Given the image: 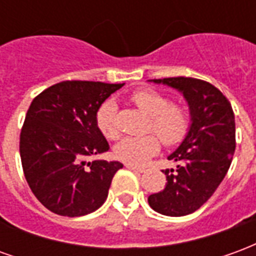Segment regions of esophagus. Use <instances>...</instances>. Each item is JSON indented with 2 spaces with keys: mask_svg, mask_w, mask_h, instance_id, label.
I'll return each instance as SVG.
<instances>
[{
  "mask_svg": "<svg viewBox=\"0 0 256 256\" xmlns=\"http://www.w3.org/2000/svg\"><path fill=\"white\" fill-rule=\"evenodd\" d=\"M126 167H128V170H133V172H145V168H142V167H137V166H134V164H126Z\"/></svg>",
  "mask_w": 256,
  "mask_h": 256,
  "instance_id": "1",
  "label": "esophagus"
}]
</instances>
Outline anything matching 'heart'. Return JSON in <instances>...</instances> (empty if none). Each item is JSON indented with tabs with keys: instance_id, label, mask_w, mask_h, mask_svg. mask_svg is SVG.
Here are the masks:
<instances>
[{
	"instance_id": "obj_1",
	"label": "heart",
	"mask_w": 256,
	"mask_h": 256,
	"mask_svg": "<svg viewBox=\"0 0 256 256\" xmlns=\"http://www.w3.org/2000/svg\"><path fill=\"white\" fill-rule=\"evenodd\" d=\"M132 101L150 116V128L159 136L163 144L176 146L186 138L192 124V116L186 106L170 104L168 97L154 89L134 92ZM116 116L118 106L111 98L104 101L97 110L96 124L106 138L114 140L119 136ZM159 138L155 134L124 137L115 146V155L128 164L142 166L160 150Z\"/></svg>"
}]
</instances>
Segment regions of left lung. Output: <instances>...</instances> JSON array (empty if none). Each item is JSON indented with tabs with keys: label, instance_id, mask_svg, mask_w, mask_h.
<instances>
[{
	"label": "left lung",
	"instance_id": "obj_1",
	"mask_svg": "<svg viewBox=\"0 0 256 256\" xmlns=\"http://www.w3.org/2000/svg\"><path fill=\"white\" fill-rule=\"evenodd\" d=\"M181 92L192 124L186 138L168 156L176 170H163L166 188L148 198L159 214L184 216L208 200L225 178L236 148L234 114L229 100L215 86L196 78L152 79Z\"/></svg>",
	"mask_w": 256,
	"mask_h": 256
}]
</instances>
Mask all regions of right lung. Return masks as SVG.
Masks as SVG:
<instances>
[{"label": "right lung", "instance_id": "1", "mask_svg": "<svg viewBox=\"0 0 256 256\" xmlns=\"http://www.w3.org/2000/svg\"><path fill=\"white\" fill-rule=\"evenodd\" d=\"M123 84L64 80L31 102L20 133L22 166L36 198L54 214L82 216L106 202L123 164L88 159L110 150L96 114Z\"/></svg>", "mask_w": 256, "mask_h": 256}]
</instances>
